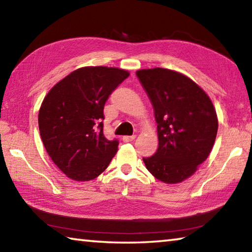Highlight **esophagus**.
Masks as SVG:
<instances>
[{
    "instance_id": "1",
    "label": "esophagus",
    "mask_w": 252,
    "mask_h": 252,
    "mask_svg": "<svg viewBox=\"0 0 252 252\" xmlns=\"http://www.w3.org/2000/svg\"><path fill=\"white\" fill-rule=\"evenodd\" d=\"M134 139H135V135H125L122 138L123 142H131L132 140H134Z\"/></svg>"
}]
</instances>
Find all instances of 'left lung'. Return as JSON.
<instances>
[{"instance_id": "1", "label": "left lung", "mask_w": 252, "mask_h": 252, "mask_svg": "<svg viewBox=\"0 0 252 252\" xmlns=\"http://www.w3.org/2000/svg\"><path fill=\"white\" fill-rule=\"evenodd\" d=\"M155 110L159 147L143 158L153 177L168 185L187 180L210 155L218 117L210 97L180 72L155 67L136 71Z\"/></svg>"}]
</instances>
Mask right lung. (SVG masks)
I'll list each match as a JSON object with an SVG mask.
<instances>
[{
  "label": "right lung",
  "mask_w": 252,
  "mask_h": 252,
  "mask_svg": "<svg viewBox=\"0 0 252 252\" xmlns=\"http://www.w3.org/2000/svg\"><path fill=\"white\" fill-rule=\"evenodd\" d=\"M129 75L119 67H80L45 95L39 111L41 139L67 178L93 180L116 156L118 140L110 141L103 134V109L109 95Z\"/></svg>",
  "instance_id": "obj_1"
}]
</instances>
